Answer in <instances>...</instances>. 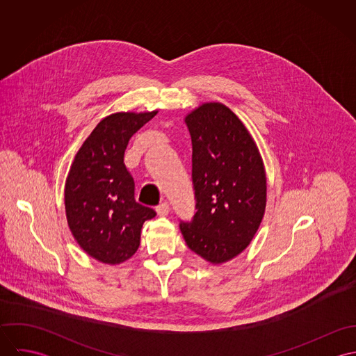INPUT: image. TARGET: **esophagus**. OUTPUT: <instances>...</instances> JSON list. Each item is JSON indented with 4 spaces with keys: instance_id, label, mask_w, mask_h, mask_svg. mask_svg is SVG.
I'll use <instances>...</instances> for the list:
<instances>
[{
    "instance_id": "34e87169",
    "label": "esophagus",
    "mask_w": 356,
    "mask_h": 356,
    "mask_svg": "<svg viewBox=\"0 0 356 356\" xmlns=\"http://www.w3.org/2000/svg\"><path fill=\"white\" fill-rule=\"evenodd\" d=\"M156 212H157V215H160V216H165V215H168V212H170L168 203H167V202H161V203L159 204V205L156 207Z\"/></svg>"
}]
</instances>
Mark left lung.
<instances>
[{
	"label": "left lung",
	"mask_w": 356,
	"mask_h": 356,
	"mask_svg": "<svg viewBox=\"0 0 356 356\" xmlns=\"http://www.w3.org/2000/svg\"><path fill=\"white\" fill-rule=\"evenodd\" d=\"M185 122L196 212L179 229L193 252L223 263L243 252L260 226L267 188L263 161L245 126L223 104H203Z\"/></svg>",
	"instance_id": "left-lung-1"
}]
</instances>
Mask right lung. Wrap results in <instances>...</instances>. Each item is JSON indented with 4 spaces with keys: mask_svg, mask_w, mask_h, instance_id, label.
<instances>
[{
    "mask_svg": "<svg viewBox=\"0 0 356 356\" xmlns=\"http://www.w3.org/2000/svg\"><path fill=\"white\" fill-rule=\"evenodd\" d=\"M157 111L119 112L96 126L76 153L65 184V213L81 248L102 263L118 264L140 247L141 227L156 215L137 203L124 165L130 138Z\"/></svg>",
    "mask_w": 356,
    "mask_h": 356,
    "instance_id": "1",
    "label": "right lung"
}]
</instances>
